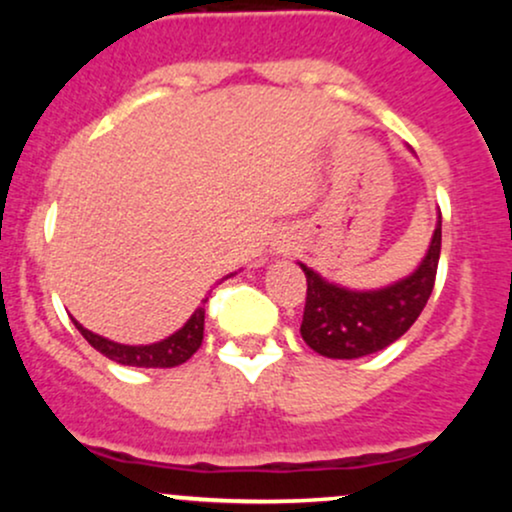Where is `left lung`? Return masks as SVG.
Wrapping results in <instances>:
<instances>
[{
    "instance_id": "left-lung-1",
    "label": "left lung",
    "mask_w": 512,
    "mask_h": 512,
    "mask_svg": "<svg viewBox=\"0 0 512 512\" xmlns=\"http://www.w3.org/2000/svg\"><path fill=\"white\" fill-rule=\"evenodd\" d=\"M440 260V221L414 274L380 291H349L301 264L308 281L301 337L327 358H361L397 342L426 308Z\"/></svg>"
}]
</instances>
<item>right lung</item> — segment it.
Masks as SVG:
<instances>
[{"instance_id": "1", "label": "right lung", "mask_w": 512, "mask_h": 512, "mask_svg": "<svg viewBox=\"0 0 512 512\" xmlns=\"http://www.w3.org/2000/svg\"><path fill=\"white\" fill-rule=\"evenodd\" d=\"M207 303V298H204ZM74 327L84 334V339L93 346L96 351H101L103 356H108L110 361L122 363V366H137V368H173L185 363L195 351L202 346L204 339V308L199 305L195 315L185 322V327L175 334H170L168 339L158 344L149 346H127L110 342V339L98 337V334L88 332L86 327H81L74 320Z\"/></svg>"}]
</instances>
